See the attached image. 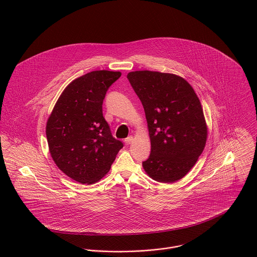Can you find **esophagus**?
Returning a JSON list of instances; mask_svg holds the SVG:
<instances>
[{"label": "esophagus", "mask_w": 257, "mask_h": 257, "mask_svg": "<svg viewBox=\"0 0 257 257\" xmlns=\"http://www.w3.org/2000/svg\"><path fill=\"white\" fill-rule=\"evenodd\" d=\"M133 137L132 136H129V137H127L126 139H125V143L128 145V144H131L132 142H133Z\"/></svg>", "instance_id": "obj_1"}]
</instances>
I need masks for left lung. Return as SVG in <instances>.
I'll return each instance as SVG.
<instances>
[{"instance_id":"left-lung-1","label":"left lung","mask_w":257,"mask_h":257,"mask_svg":"<svg viewBox=\"0 0 257 257\" xmlns=\"http://www.w3.org/2000/svg\"><path fill=\"white\" fill-rule=\"evenodd\" d=\"M127 79L143 105L149 129L151 153L142 162L144 170L162 183L181 179L206 143L207 128L197 95L174 74L135 71Z\"/></svg>"}]
</instances>
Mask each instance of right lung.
<instances>
[{
	"mask_svg": "<svg viewBox=\"0 0 257 257\" xmlns=\"http://www.w3.org/2000/svg\"><path fill=\"white\" fill-rule=\"evenodd\" d=\"M120 72L93 71L71 82L50 115L46 135L51 156L67 176L82 184L99 181L123 147L103 116V101Z\"/></svg>",
	"mask_w": 257,
	"mask_h": 257,
	"instance_id": "add662e5",
	"label": "right lung"
}]
</instances>
